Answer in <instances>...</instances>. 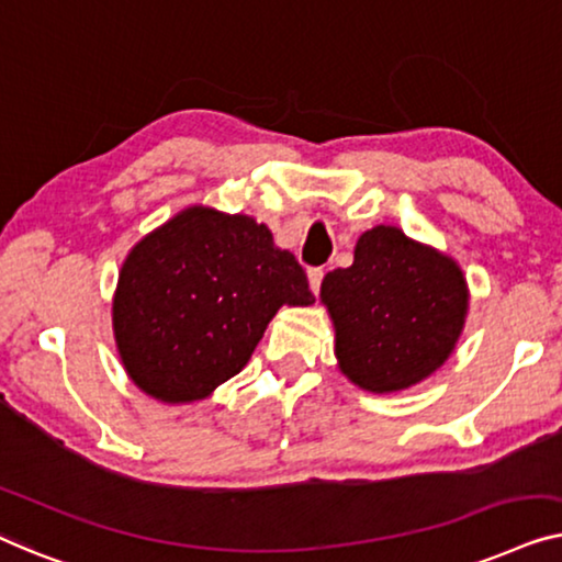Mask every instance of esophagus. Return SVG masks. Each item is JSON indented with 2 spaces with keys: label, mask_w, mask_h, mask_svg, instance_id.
Returning <instances> with one entry per match:
<instances>
[{
  "label": "esophagus",
  "mask_w": 562,
  "mask_h": 562,
  "mask_svg": "<svg viewBox=\"0 0 562 562\" xmlns=\"http://www.w3.org/2000/svg\"><path fill=\"white\" fill-rule=\"evenodd\" d=\"M323 267H311V270H307V280H311V290L313 292H318L321 290V282H323Z\"/></svg>",
  "instance_id": "1"
}]
</instances>
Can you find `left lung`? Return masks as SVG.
Segmentation results:
<instances>
[{
	"instance_id": "8db88e82",
	"label": "left lung",
	"mask_w": 562,
	"mask_h": 562,
	"mask_svg": "<svg viewBox=\"0 0 562 562\" xmlns=\"http://www.w3.org/2000/svg\"><path fill=\"white\" fill-rule=\"evenodd\" d=\"M336 357L353 384L397 392L432 374L461 336L469 290L450 257L400 228L361 234L353 265L323 278Z\"/></svg>"
}]
</instances>
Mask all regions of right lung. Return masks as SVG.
I'll return each mask as SVG.
<instances>
[{
	"label": "right lung",
	"mask_w": 562,
	"mask_h": 562,
	"mask_svg": "<svg viewBox=\"0 0 562 562\" xmlns=\"http://www.w3.org/2000/svg\"><path fill=\"white\" fill-rule=\"evenodd\" d=\"M311 305L307 274L249 216L188 209L122 265L114 336L142 392L193 402L239 374L280 307Z\"/></svg>",
	"instance_id": "obj_1"
}]
</instances>
